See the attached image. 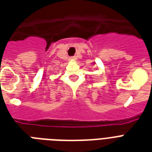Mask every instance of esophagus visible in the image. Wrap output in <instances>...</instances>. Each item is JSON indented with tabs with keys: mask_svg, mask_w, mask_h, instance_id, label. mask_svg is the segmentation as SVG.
Segmentation results:
<instances>
[{
	"mask_svg": "<svg viewBox=\"0 0 152 152\" xmlns=\"http://www.w3.org/2000/svg\"><path fill=\"white\" fill-rule=\"evenodd\" d=\"M72 60H75V57H72Z\"/></svg>",
	"mask_w": 152,
	"mask_h": 152,
	"instance_id": "1",
	"label": "esophagus"
}]
</instances>
